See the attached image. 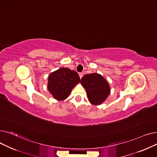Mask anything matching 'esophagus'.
Returning <instances> with one entry per match:
<instances>
[{
  "mask_svg": "<svg viewBox=\"0 0 157 157\" xmlns=\"http://www.w3.org/2000/svg\"><path fill=\"white\" fill-rule=\"evenodd\" d=\"M79 76L80 78H81L82 77H83V74L82 73V72H79Z\"/></svg>",
  "mask_w": 157,
  "mask_h": 157,
  "instance_id": "1",
  "label": "esophagus"
}]
</instances>
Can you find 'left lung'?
I'll return each instance as SVG.
<instances>
[{
    "label": "left lung",
    "instance_id": "left-lung-1",
    "mask_svg": "<svg viewBox=\"0 0 157 157\" xmlns=\"http://www.w3.org/2000/svg\"><path fill=\"white\" fill-rule=\"evenodd\" d=\"M81 83L85 88L90 102L97 105L102 104L110 93L109 83L101 74H88L81 79Z\"/></svg>",
    "mask_w": 157,
    "mask_h": 157
}]
</instances>
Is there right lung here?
<instances>
[{"label":"right lung","mask_w":157,"mask_h":157,"mask_svg":"<svg viewBox=\"0 0 157 157\" xmlns=\"http://www.w3.org/2000/svg\"><path fill=\"white\" fill-rule=\"evenodd\" d=\"M78 74L68 68H60L49 74L48 89L53 97L58 101L67 98L72 89L79 83Z\"/></svg>","instance_id":"obj_1"}]
</instances>
